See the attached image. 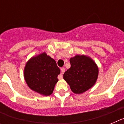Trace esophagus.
Instances as JSON below:
<instances>
[{"label": "esophagus", "mask_w": 124, "mask_h": 124, "mask_svg": "<svg viewBox=\"0 0 124 124\" xmlns=\"http://www.w3.org/2000/svg\"><path fill=\"white\" fill-rule=\"evenodd\" d=\"M64 71H65V69H64V68H61V74H60V75L58 76V79H61L63 78V75H62V74H63V73H64Z\"/></svg>", "instance_id": "34e87169"}]
</instances>
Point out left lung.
<instances>
[{"label":"left lung","instance_id":"1","mask_svg":"<svg viewBox=\"0 0 124 124\" xmlns=\"http://www.w3.org/2000/svg\"><path fill=\"white\" fill-rule=\"evenodd\" d=\"M71 67L63 74L72 92L80 94L91 88L97 81L99 68L88 56L77 54L70 58Z\"/></svg>","mask_w":124,"mask_h":124}]
</instances>
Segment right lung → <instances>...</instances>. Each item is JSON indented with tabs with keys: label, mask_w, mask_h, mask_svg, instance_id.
I'll use <instances>...</instances> for the list:
<instances>
[{
	"label": "right lung",
	"mask_w": 124,
	"mask_h": 124,
	"mask_svg": "<svg viewBox=\"0 0 124 124\" xmlns=\"http://www.w3.org/2000/svg\"><path fill=\"white\" fill-rule=\"evenodd\" d=\"M60 74L55 60L45 52L31 57L24 68V79L28 87L45 96L53 93Z\"/></svg>",
	"instance_id": "right-lung-1"
}]
</instances>
